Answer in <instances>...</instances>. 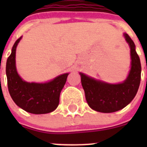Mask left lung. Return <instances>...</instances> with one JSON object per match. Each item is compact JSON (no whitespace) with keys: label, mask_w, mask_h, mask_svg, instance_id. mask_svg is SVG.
<instances>
[{"label":"left lung","mask_w":147,"mask_h":147,"mask_svg":"<svg viewBox=\"0 0 147 147\" xmlns=\"http://www.w3.org/2000/svg\"><path fill=\"white\" fill-rule=\"evenodd\" d=\"M131 53V69L124 82L116 85L98 81L80 73L85 98L93 110L101 113H113L129 105L136 96L141 82V65L136 45L129 35L124 34Z\"/></svg>","instance_id":"obj_1"}]
</instances>
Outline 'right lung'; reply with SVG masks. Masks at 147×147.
I'll list each match as a JSON object with an SVG mask.
<instances>
[{"label": "right lung", "instance_id": "add662e5", "mask_svg": "<svg viewBox=\"0 0 147 147\" xmlns=\"http://www.w3.org/2000/svg\"><path fill=\"white\" fill-rule=\"evenodd\" d=\"M18 38L13 45L6 62V72L9 92L15 103L26 112L45 114L58 107L61 90L66 82L68 74H64L46 83H29L18 75L15 66V53Z\"/></svg>", "mask_w": 147, "mask_h": 147}]
</instances>
